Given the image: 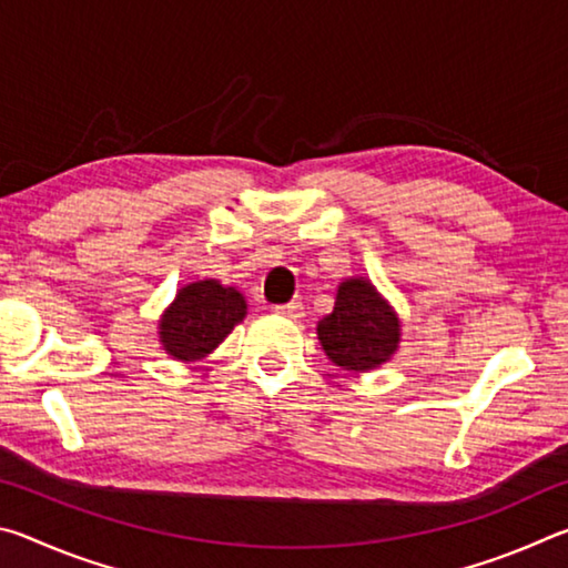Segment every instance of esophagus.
<instances>
[{
	"instance_id": "1",
	"label": "esophagus",
	"mask_w": 568,
	"mask_h": 568,
	"mask_svg": "<svg viewBox=\"0 0 568 568\" xmlns=\"http://www.w3.org/2000/svg\"><path fill=\"white\" fill-rule=\"evenodd\" d=\"M275 313L283 315V318H291V321H301L305 315V305L303 303H285V305H275Z\"/></svg>"
}]
</instances>
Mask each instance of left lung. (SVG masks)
<instances>
[{"label": "left lung", "instance_id": "1", "mask_svg": "<svg viewBox=\"0 0 568 568\" xmlns=\"http://www.w3.org/2000/svg\"><path fill=\"white\" fill-rule=\"evenodd\" d=\"M398 318L368 281L353 277L338 287L335 307L318 323L328 358L345 371H371L398 348Z\"/></svg>", "mask_w": 568, "mask_h": 568}]
</instances>
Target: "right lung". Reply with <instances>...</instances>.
Listing matches in <instances>:
<instances>
[{"instance_id":"obj_1","label":"right lung","mask_w":568,"mask_h":568,"mask_svg":"<svg viewBox=\"0 0 568 568\" xmlns=\"http://www.w3.org/2000/svg\"><path fill=\"white\" fill-rule=\"evenodd\" d=\"M245 297L217 281H200L178 293L160 321V341L172 358L197 361L245 318Z\"/></svg>"}]
</instances>
